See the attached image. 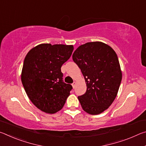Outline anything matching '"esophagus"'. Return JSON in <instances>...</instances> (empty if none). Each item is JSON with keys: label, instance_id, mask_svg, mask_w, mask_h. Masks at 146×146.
<instances>
[{"label": "esophagus", "instance_id": "obj_1", "mask_svg": "<svg viewBox=\"0 0 146 146\" xmlns=\"http://www.w3.org/2000/svg\"><path fill=\"white\" fill-rule=\"evenodd\" d=\"M75 85H76V82H74L72 84V86H73V88H75Z\"/></svg>", "mask_w": 146, "mask_h": 146}]
</instances>
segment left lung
<instances>
[{
    "mask_svg": "<svg viewBox=\"0 0 146 146\" xmlns=\"http://www.w3.org/2000/svg\"><path fill=\"white\" fill-rule=\"evenodd\" d=\"M84 77L87 90L78 97L84 111L98 115L111 105L122 80V71L115 51L101 42L81 45L73 54Z\"/></svg>",
    "mask_w": 146,
    "mask_h": 146,
    "instance_id": "1",
    "label": "left lung"
}]
</instances>
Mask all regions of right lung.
I'll return each mask as SVG.
<instances>
[{"instance_id": "obj_1", "label": "right lung", "mask_w": 146, "mask_h": 146, "mask_svg": "<svg viewBox=\"0 0 146 146\" xmlns=\"http://www.w3.org/2000/svg\"><path fill=\"white\" fill-rule=\"evenodd\" d=\"M73 46L41 44L32 48L24 60L21 80L32 103L42 111H60L72 86L63 82L61 67L72 54Z\"/></svg>"}]
</instances>
